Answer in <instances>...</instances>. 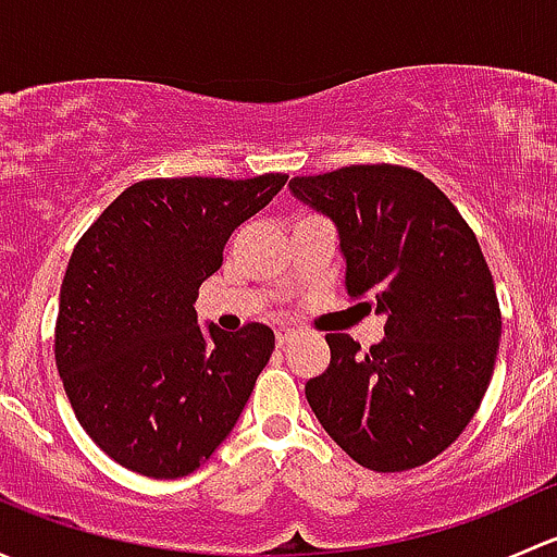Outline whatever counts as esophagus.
I'll use <instances>...</instances> for the list:
<instances>
[{"instance_id":"1","label":"esophagus","mask_w":557,"mask_h":557,"mask_svg":"<svg viewBox=\"0 0 557 557\" xmlns=\"http://www.w3.org/2000/svg\"><path fill=\"white\" fill-rule=\"evenodd\" d=\"M296 336H299V331L288 329V325H280L277 334H274V339H277L280 347H288L290 342H296Z\"/></svg>"}]
</instances>
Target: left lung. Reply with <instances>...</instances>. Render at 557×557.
I'll use <instances>...</instances> for the list:
<instances>
[{"label": "left lung", "instance_id": "obj_1", "mask_svg": "<svg viewBox=\"0 0 557 557\" xmlns=\"http://www.w3.org/2000/svg\"><path fill=\"white\" fill-rule=\"evenodd\" d=\"M290 194L339 232L345 288L385 314V339L361 352L329 334L331 363L305 385L314 418L356 463H429L474 418L498 356L502 310L480 243L420 172L352 164L290 180Z\"/></svg>", "mask_w": 557, "mask_h": 557}]
</instances>
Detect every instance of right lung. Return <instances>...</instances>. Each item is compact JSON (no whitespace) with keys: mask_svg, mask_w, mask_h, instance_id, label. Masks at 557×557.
I'll return each instance as SVG.
<instances>
[{"mask_svg":"<svg viewBox=\"0 0 557 557\" xmlns=\"http://www.w3.org/2000/svg\"><path fill=\"white\" fill-rule=\"evenodd\" d=\"M285 180L280 172L143 180L72 250L55 367L81 425L115 463L177 480L232 434L274 334L263 323L201 329L194 305L234 228Z\"/></svg>","mask_w":557,"mask_h":557,"instance_id":"right-lung-1","label":"right lung"}]
</instances>
